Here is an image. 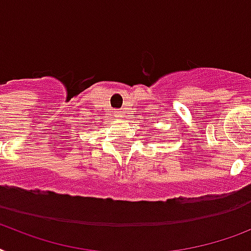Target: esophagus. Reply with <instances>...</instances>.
Masks as SVG:
<instances>
[{"instance_id": "34e87169", "label": "esophagus", "mask_w": 251, "mask_h": 251, "mask_svg": "<svg viewBox=\"0 0 251 251\" xmlns=\"http://www.w3.org/2000/svg\"><path fill=\"white\" fill-rule=\"evenodd\" d=\"M115 115H117V118H122L123 114H122V111H115Z\"/></svg>"}]
</instances>
